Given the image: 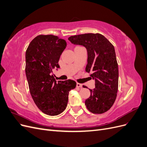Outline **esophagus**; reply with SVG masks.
I'll return each mask as SVG.
<instances>
[{
	"instance_id": "obj_1",
	"label": "esophagus",
	"mask_w": 147,
	"mask_h": 147,
	"mask_svg": "<svg viewBox=\"0 0 147 147\" xmlns=\"http://www.w3.org/2000/svg\"><path fill=\"white\" fill-rule=\"evenodd\" d=\"M77 87H78V88H82V84L81 83H77Z\"/></svg>"
}]
</instances>
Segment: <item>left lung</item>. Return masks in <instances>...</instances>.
Segmentation results:
<instances>
[{"instance_id": "1", "label": "left lung", "mask_w": 147, "mask_h": 147, "mask_svg": "<svg viewBox=\"0 0 147 147\" xmlns=\"http://www.w3.org/2000/svg\"><path fill=\"white\" fill-rule=\"evenodd\" d=\"M70 42L85 47L88 51L86 72L95 80V88L85 100L88 110L101 114L108 111L117 98L118 66L113 45L100 34H84L70 36Z\"/></svg>"}]
</instances>
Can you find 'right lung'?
<instances>
[{
	"label": "right lung",
	"mask_w": 147,
	"mask_h": 147,
	"mask_svg": "<svg viewBox=\"0 0 147 147\" xmlns=\"http://www.w3.org/2000/svg\"><path fill=\"white\" fill-rule=\"evenodd\" d=\"M66 47L65 40L53 35H39L30 42L26 52L25 72L30 95L37 107L50 116L61 113L68 102L69 91L76 86L71 80L57 81L52 69Z\"/></svg>",
	"instance_id": "add662e5"
}]
</instances>
